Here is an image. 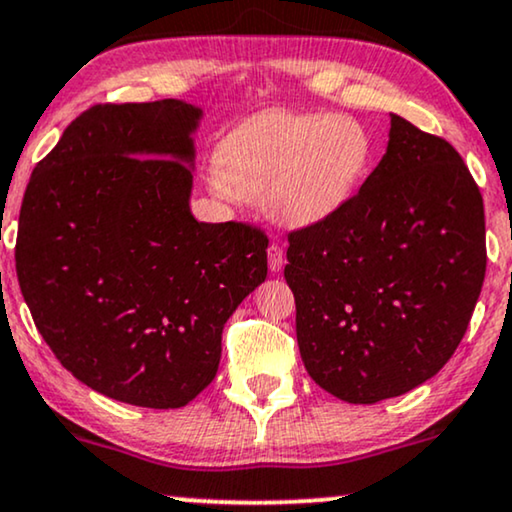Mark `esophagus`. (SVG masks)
I'll list each match as a JSON object with an SVG mask.
<instances>
[{"label":"esophagus","mask_w":512,"mask_h":512,"mask_svg":"<svg viewBox=\"0 0 512 512\" xmlns=\"http://www.w3.org/2000/svg\"><path fill=\"white\" fill-rule=\"evenodd\" d=\"M268 263H270V270L272 272H282L284 270V263H286V256H284V249L279 247V244L272 242L268 247Z\"/></svg>","instance_id":"34e87169"}]
</instances>
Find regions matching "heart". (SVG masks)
Here are the masks:
<instances>
[{
    "mask_svg": "<svg viewBox=\"0 0 512 512\" xmlns=\"http://www.w3.org/2000/svg\"><path fill=\"white\" fill-rule=\"evenodd\" d=\"M373 156L368 130L326 111H265L230 132L216 156V191L261 200L291 228L338 212L359 188Z\"/></svg>",
    "mask_w": 512,
    "mask_h": 512,
    "instance_id": "b5f03b06",
    "label": "heart"
}]
</instances>
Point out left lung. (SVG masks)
Wrapping results in <instances>:
<instances>
[{"label": "left lung", "mask_w": 512, "mask_h": 512, "mask_svg": "<svg viewBox=\"0 0 512 512\" xmlns=\"http://www.w3.org/2000/svg\"><path fill=\"white\" fill-rule=\"evenodd\" d=\"M307 373L347 403L419 387L452 359L487 270L485 207L457 149L391 114L380 165L338 212L289 233Z\"/></svg>", "instance_id": "obj_1"}]
</instances>
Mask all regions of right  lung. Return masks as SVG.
I'll return each instance as SVG.
<instances>
[{"label": "right lung", "instance_id": "1", "mask_svg": "<svg viewBox=\"0 0 512 512\" xmlns=\"http://www.w3.org/2000/svg\"><path fill=\"white\" fill-rule=\"evenodd\" d=\"M200 109L95 104L39 160L16 272L41 338L90 389L181 408L216 377L221 333L268 277V235L191 214Z\"/></svg>", "mask_w": 512, "mask_h": 512}]
</instances>
